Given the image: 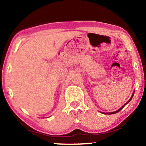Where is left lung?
Here are the masks:
<instances>
[{"label": "left lung", "instance_id": "obj_1", "mask_svg": "<svg viewBox=\"0 0 146 146\" xmlns=\"http://www.w3.org/2000/svg\"><path fill=\"white\" fill-rule=\"evenodd\" d=\"M133 94H134V92H133V94H132V96H131V98H130V99H129V100L128 102H127L126 104H124V105H123V106L121 108H119V109L118 110H117V111H113V112H109V113H106V114H113V113H115L118 112V111H120V110H121V109H122V108H123V107H124V106H125L127 104V103H128V102H129V101H130V100H131V98H133Z\"/></svg>", "mask_w": 146, "mask_h": 146}]
</instances>
